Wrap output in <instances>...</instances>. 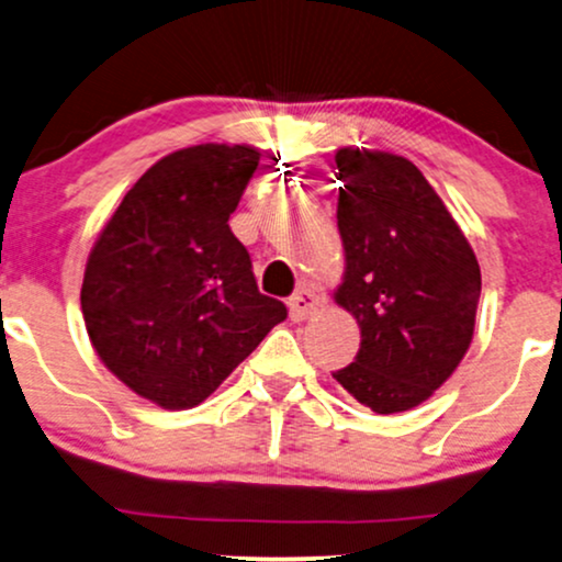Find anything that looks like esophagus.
<instances>
[{
    "label": "esophagus",
    "mask_w": 562,
    "mask_h": 562,
    "mask_svg": "<svg viewBox=\"0 0 562 562\" xmlns=\"http://www.w3.org/2000/svg\"><path fill=\"white\" fill-rule=\"evenodd\" d=\"M317 304H321V296L315 294V289L302 286L300 292L289 300V315H292V321H304L313 310H317Z\"/></svg>",
    "instance_id": "obj_1"
}]
</instances>
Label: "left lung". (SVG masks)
<instances>
[{
    "instance_id": "obj_1",
    "label": "left lung",
    "mask_w": 562,
    "mask_h": 562,
    "mask_svg": "<svg viewBox=\"0 0 562 562\" xmlns=\"http://www.w3.org/2000/svg\"><path fill=\"white\" fill-rule=\"evenodd\" d=\"M346 270L336 302L362 344L334 378L375 414L419 406L453 375L474 334L482 273L425 175L380 150L336 154Z\"/></svg>"
}]
</instances>
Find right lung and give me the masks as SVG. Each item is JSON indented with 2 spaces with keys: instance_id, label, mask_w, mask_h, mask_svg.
<instances>
[{
  "instance_id": "obj_1",
  "label": "right lung",
  "mask_w": 562,
  "mask_h": 562,
  "mask_svg": "<svg viewBox=\"0 0 562 562\" xmlns=\"http://www.w3.org/2000/svg\"><path fill=\"white\" fill-rule=\"evenodd\" d=\"M258 161L249 145L216 143L161 158L90 249L80 289L90 344L164 408L198 406L286 321L228 228Z\"/></svg>"
}]
</instances>
